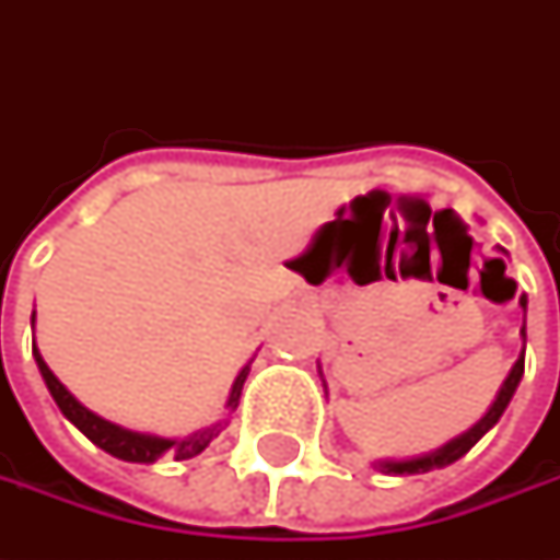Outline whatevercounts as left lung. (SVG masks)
I'll return each instance as SVG.
<instances>
[{"label":"left lung","mask_w":560,"mask_h":560,"mask_svg":"<svg viewBox=\"0 0 560 560\" xmlns=\"http://www.w3.org/2000/svg\"><path fill=\"white\" fill-rule=\"evenodd\" d=\"M502 261V258H499ZM521 305L527 308V299H521ZM524 336H527V324H524ZM521 376H524V355L517 358V364L511 368V374H508L505 386L499 389V398L492 401V408L486 411V418L480 423H474L464 436L458 440H452L448 445H442L436 452H430V455H423V458H411V462H383L380 467L386 470V474H427V470H436V467H445V464L458 462L462 455H467L477 442L483 440L486 430H492L499 418L505 415L508 401L514 396V389H517V383H521Z\"/></svg>","instance_id":"8db88e82"}]
</instances>
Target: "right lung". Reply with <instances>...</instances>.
<instances>
[{"instance_id": "right-lung-1", "label": "right lung", "mask_w": 560, "mask_h": 560, "mask_svg": "<svg viewBox=\"0 0 560 560\" xmlns=\"http://www.w3.org/2000/svg\"><path fill=\"white\" fill-rule=\"evenodd\" d=\"M33 358H36L39 374H43V380H46V386H49V393H52L55 405L61 408V415L71 420L86 440L96 442L102 452L115 455V458H120V462L149 464V462H155V458H162V455H171L174 462H186V458H196L199 452H205V448H208V442L221 433V423H218V427H208V430H202V433H192V436H186V440H162V436H145V433L124 430V427H118V423L98 418V415H93L90 408H83V405H80V401H77V398L71 396L61 383H58V376L49 371V364L43 361L39 352H36V346H33ZM246 376H248V368H243L240 376H236V383H233V389H230V398H226V408H230V411L240 405V393H243Z\"/></svg>"}]
</instances>
